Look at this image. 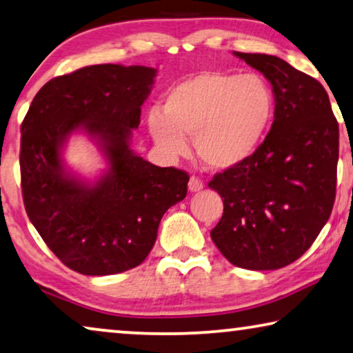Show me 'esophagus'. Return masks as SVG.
<instances>
[{"label": "esophagus", "mask_w": 353, "mask_h": 353, "mask_svg": "<svg viewBox=\"0 0 353 353\" xmlns=\"http://www.w3.org/2000/svg\"><path fill=\"white\" fill-rule=\"evenodd\" d=\"M203 187H204V183L199 181L198 177L192 176L190 181H188V190L190 192H199V190H203Z\"/></svg>", "instance_id": "34e87169"}]
</instances>
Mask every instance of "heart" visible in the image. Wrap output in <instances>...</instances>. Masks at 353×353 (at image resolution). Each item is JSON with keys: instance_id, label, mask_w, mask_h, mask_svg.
I'll return each instance as SVG.
<instances>
[{"instance_id": "1", "label": "heart", "mask_w": 353, "mask_h": 353, "mask_svg": "<svg viewBox=\"0 0 353 353\" xmlns=\"http://www.w3.org/2000/svg\"><path fill=\"white\" fill-rule=\"evenodd\" d=\"M272 109V93L261 77L203 71L168 92L161 114L149 117V130L165 154H187L190 134L209 170L231 171L260 149Z\"/></svg>"}]
</instances>
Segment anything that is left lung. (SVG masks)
I'll return each instance as SVG.
<instances>
[{
  "label": "left lung",
  "mask_w": 353,
  "mask_h": 353,
  "mask_svg": "<svg viewBox=\"0 0 353 353\" xmlns=\"http://www.w3.org/2000/svg\"><path fill=\"white\" fill-rule=\"evenodd\" d=\"M236 57L272 87L274 122L256 154L209 187L223 198L210 238L244 270H279L298 260L328 222L336 198L339 125L322 83L274 55Z\"/></svg>",
  "instance_id": "1"
}]
</instances>
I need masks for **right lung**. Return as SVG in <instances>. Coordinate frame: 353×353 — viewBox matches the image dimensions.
<instances>
[{"label":"right lung","mask_w":353,"mask_h":353,"mask_svg":"<svg viewBox=\"0 0 353 353\" xmlns=\"http://www.w3.org/2000/svg\"><path fill=\"white\" fill-rule=\"evenodd\" d=\"M155 74L147 66L81 68L47 82L22 122L26 214L59 260L81 274H119L141 265L163 214L187 194L185 171L152 165L130 147ZM74 130L90 135L108 160V171L93 184L62 163Z\"/></svg>","instance_id":"obj_1"}]
</instances>
